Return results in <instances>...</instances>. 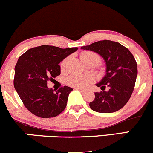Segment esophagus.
<instances>
[{"label":"esophagus","mask_w":153,"mask_h":153,"mask_svg":"<svg viewBox=\"0 0 153 153\" xmlns=\"http://www.w3.org/2000/svg\"><path fill=\"white\" fill-rule=\"evenodd\" d=\"M75 90L80 91V92H81V93H84V92H85V91H84V90H82V89H81V88H75Z\"/></svg>","instance_id":"34e87169"}]
</instances>
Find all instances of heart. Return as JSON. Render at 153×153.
I'll use <instances>...</instances> for the list:
<instances>
[{
  "mask_svg": "<svg viewBox=\"0 0 153 153\" xmlns=\"http://www.w3.org/2000/svg\"><path fill=\"white\" fill-rule=\"evenodd\" d=\"M81 59L86 64L89 62H96L99 64L101 62V57L99 54L95 53L94 52L91 51H85L83 52L80 55ZM68 58L63 59L62 62H61L60 67L61 69L65 70L66 68L67 63H68ZM94 81V78L91 75H74L69 77L68 79V83L73 87L78 88H85L89 84Z\"/></svg>",
  "mask_w": 153,
  "mask_h": 153,
  "instance_id": "b5f03b06",
  "label": "heart"
}]
</instances>
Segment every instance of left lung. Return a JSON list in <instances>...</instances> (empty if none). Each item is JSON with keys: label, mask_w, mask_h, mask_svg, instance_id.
<instances>
[{"label": "left lung", "mask_w": 153, "mask_h": 153, "mask_svg": "<svg viewBox=\"0 0 153 153\" xmlns=\"http://www.w3.org/2000/svg\"><path fill=\"white\" fill-rule=\"evenodd\" d=\"M82 50L94 51L105 60L106 73L99 83L103 91L95 93V99L89 106L99 113H112L122 108L130 99L134 91L137 65L127 47L111 40H101L81 47ZM106 87L110 88L104 91Z\"/></svg>", "instance_id": "8db88e82"}]
</instances>
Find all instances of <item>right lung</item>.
I'll return each mask as SVG.
<instances>
[{
    "mask_svg": "<svg viewBox=\"0 0 153 153\" xmlns=\"http://www.w3.org/2000/svg\"><path fill=\"white\" fill-rule=\"evenodd\" d=\"M77 50L78 47L42 45L29 49L19 57L13 85L24 106L33 114L51 118L65 110L73 88L61 87L55 93L47 88V81L60 75L59 62Z\"/></svg>",
    "mask_w": 153,
    "mask_h": 153,
    "instance_id": "right-lung-1",
    "label": "right lung"
}]
</instances>
